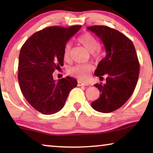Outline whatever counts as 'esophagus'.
I'll return each mask as SVG.
<instances>
[{"mask_svg": "<svg viewBox=\"0 0 153 153\" xmlns=\"http://www.w3.org/2000/svg\"><path fill=\"white\" fill-rule=\"evenodd\" d=\"M77 85L78 86H89V84L86 83V82H83L82 81H78L77 82Z\"/></svg>", "mask_w": 153, "mask_h": 153, "instance_id": "1", "label": "esophagus"}]
</instances>
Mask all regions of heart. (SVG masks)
Listing matches in <instances>:
<instances>
[{"label":"heart","instance_id":"obj_1","mask_svg":"<svg viewBox=\"0 0 153 153\" xmlns=\"http://www.w3.org/2000/svg\"><path fill=\"white\" fill-rule=\"evenodd\" d=\"M77 40L91 53L92 57L96 59L100 57V44L95 36L89 33H85L81 34ZM71 50V44L68 43L64 48V59L66 61L70 59ZM91 70L92 66L90 64H77L68 68V74L82 80H86L89 77Z\"/></svg>","mask_w":153,"mask_h":153}]
</instances>
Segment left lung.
I'll list each match as a JSON object with an SVG mask.
<instances>
[{"label": "left lung", "mask_w": 153, "mask_h": 153, "mask_svg": "<svg viewBox=\"0 0 153 153\" xmlns=\"http://www.w3.org/2000/svg\"><path fill=\"white\" fill-rule=\"evenodd\" d=\"M87 29L100 39L107 53L94 73L100 79L107 76L106 83L94 85L100 94L91 107L100 112L109 113L120 108L132 96L139 78L138 57L132 41L117 30L105 25Z\"/></svg>", "instance_id": "left-lung-1"}]
</instances>
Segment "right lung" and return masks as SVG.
Listing matches in <instances>:
<instances>
[{
  "label": "right lung",
  "mask_w": 153,
  "mask_h": 153,
  "mask_svg": "<svg viewBox=\"0 0 153 153\" xmlns=\"http://www.w3.org/2000/svg\"><path fill=\"white\" fill-rule=\"evenodd\" d=\"M81 25L51 26L33 34L21 48L18 80L25 98L36 110L53 114L63 108L77 82L67 76L55 82L53 73L64 65V48Z\"/></svg>",
  "instance_id": "1"
}]
</instances>
